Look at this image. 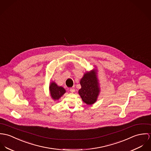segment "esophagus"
Here are the masks:
<instances>
[{"label":"esophagus","instance_id":"1","mask_svg":"<svg viewBox=\"0 0 151 151\" xmlns=\"http://www.w3.org/2000/svg\"><path fill=\"white\" fill-rule=\"evenodd\" d=\"M69 90H70V91L71 93H73V92H75V88H74V87H72V88H70Z\"/></svg>","mask_w":151,"mask_h":151}]
</instances>
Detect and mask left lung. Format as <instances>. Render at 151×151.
I'll list each match as a JSON object with an SVG mask.
<instances>
[{
    "label": "left lung",
    "instance_id": "obj_1",
    "mask_svg": "<svg viewBox=\"0 0 151 151\" xmlns=\"http://www.w3.org/2000/svg\"><path fill=\"white\" fill-rule=\"evenodd\" d=\"M80 83L81 88L79 90V94L82 100L87 105H92L95 103L100 91L97 70L93 69L85 73Z\"/></svg>",
    "mask_w": 151,
    "mask_h": 151
}]
</instances>
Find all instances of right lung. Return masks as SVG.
I'll return each instance as SVG.
<instances>
[{
  "mask_svg": "<svg viewBox=\"0 0 151 151\" xmlns=\"http://www.w3.org/2000/svg\"><path fill=\"white\" fill-rule=\"evenodd\" d=\"M49 90L51 98L55 101L59 100L66 92L65 90L63 87L58 86L54 82L50 84Z\"/></svg>",
  "mask_w": 151,
  "mask_h": 151,
  "instance_id": "obj_1",
  "label": "right lung"
}]
</instances>
